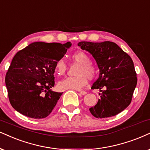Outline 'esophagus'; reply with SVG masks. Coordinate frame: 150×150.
<instances>
[{
  "label": "esophagus",
  "mask_w": 150,
  "mask_h": 150,
  "mask_svg": "<svg viewBox=\"0 0 150 150\" xmlns=\"http://www.w3.org/2000/svg\"><path fill=\"white\" fill-rule=\"evenodd\" d=\"M79 93L80 95H85V94H86V92L84 91H81L79 92Z\"/></svg>",
  "instance_id": "obj_1"
}]
</instances>
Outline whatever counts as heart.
I'll return each instance as SVG.
<instances>
[{
  "label": "heart",
  "mask_w": 150,
  "mask_h": 150,
  "mask_svg": "<svg viewBox=\"0 0 150 150\" xmlns=\"http://www.w3.org/2000/svg\"><path fill=\"white\" fill-rule=\"evenodd\" d=\"M72 60L78 64L79 66L75 71V76L70 77L59 81L58 88L62 91L81 90L88 84V78L93 79L97 75V69L90 62V58L83 51H77L71 55ZM67 65L63 59H59L54 65L56 74L61 76L66 73Z\"/></svg>",
  "instance_id": "b5f03b06"
}]
</instances>
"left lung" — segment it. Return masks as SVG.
<instances>
[{"label": "left lung", "instance_id": "obj_1", "mask_svg": "<svg viewBox=\"0 0 150 150\" xmlns=\"http://www.w3.org/2000/svg\"><path fill=\"white\" fill-rule=\"evenodd\" d=\"M77 45L92 54L100 69L99 77L91 88L100 89V98L89 111L97 118L116 115L130 105L137 84L132 58L111 41H81Z\"/></svg>", "mask_w": 150, "mask_h": 150}]
</instances>
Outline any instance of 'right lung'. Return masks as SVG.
<instances>
[{
	"mask_svg": "<svg viewBox=\"0 0 150 150\" xmlns=\"http://www.w3.org/2000/svg\"><path fill=\"white\" fill-rule=\"evenodd\" d=\"M71 46V42H34L15 54L5 84L16 111L35 119L50 115L63 93L50 89L54 86V65Z\"/></svg>",
	"mask_w": 150,
	"mask_h": 150,
	"instance_id": "1",
	"label": "right lung"
}]
</instances>
